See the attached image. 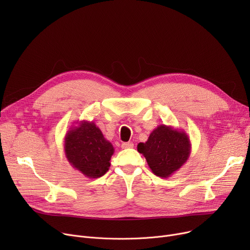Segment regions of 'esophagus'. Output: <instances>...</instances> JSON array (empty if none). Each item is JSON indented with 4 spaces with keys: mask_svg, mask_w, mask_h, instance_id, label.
Instances as JSON below:
<instances>
[{
    "mask_svg": "<svg viewBox=\"0 0 250 250\" xmlns=\"http://www.w3.org/2000/svg\"><path fill=\"white\" fill-rule=\"evenodd\" d=\"M134 147V143L132 142H126L122 144V148L123 149H127V148H133Z\"/></svg>",
    "mask_w": 250,
    "mask_h": 250,
    "instance_id": "34e87169",
    "label": "esophagus"
}]
</instances>
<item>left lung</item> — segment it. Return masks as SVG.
Wrapping results in <instances>:
<instances>
[{"mask_svg": "<svg viewBox=\"0 0 250 250\" xmlns=\"http://www.w3.org/2000/svg\"><path fill=\"white\" fill-rule=\"evenodd\" d=\"M191 144L185 130L160 125L147 142L138 144V152L145 157L152 172L168 178L185 164L190 155Z\"/></svg>", "mask_w": 250, "mask_h": 250, "instance_id": "1", "label": "left lung"}]
</instances>
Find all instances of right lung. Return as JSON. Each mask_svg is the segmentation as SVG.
I'll return each instance as SVG.
<instances>
[{"label":"right lung","mask_w":250,"mask_h":250,"mask_svg":"<svg viewBox=\"0 0 250 250\" xmlns=\"http://www.w3.org/2000/svg\"><path fill=\"white\" fill-rule=\"evenodd\" d=\"M64 136L63 149L69 163L88 178H98L108 171L114 153L112 144L100 128L88 121L77 122Z\"/></svg>","instance_id":"1"}]
</instances>
